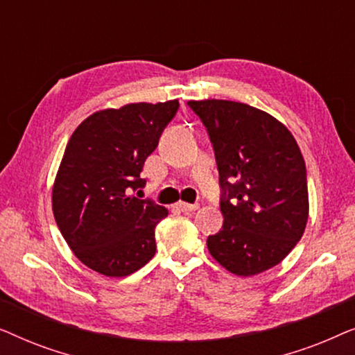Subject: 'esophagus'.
Listing matches in <instances>:
<instances>
[{
    "mask_svg": "<svg viewBox=\"0 0 355 355\" xmlns=\"http://www.w3.org/2000/svg\"><path fill=\"white\" fill-rule=\"evenodd\" d=\"M176 208L179 211L182 213H189V211H196L198 205H196V203H186V202H179L176 203Z\"/></svg>",
    "mask_w": 355,
    "mask_h": 355,
    "instance_id": "esophagus-1",
    "label": "esophagus"
}]
</instances>
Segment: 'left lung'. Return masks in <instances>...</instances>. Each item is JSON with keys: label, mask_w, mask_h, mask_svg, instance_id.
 Masks as SVG:
<instances>
[{"label": "left lung", "mask_w": 355, "mask_h": 355, "mask_svg": "<svg viewBox=\"0 0 355 355\" xmlns=\"http://www.w3.org/2000/svg\"><path fill=\"white\" fill-rule=\"evenodd\" d=\"M205 125L220 173L221 231L213 259L231 273L259 275L294 249L309 218L307 171L284 124L239 101H189Z\"/></svg>", "instance_id": "left-lung-1"}]
</instances>
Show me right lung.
Masks as SVG:
<instances>
[{
    "instance_id": "obj_1",
    "label": "right lung",
    "mask_w": 355,
    "mask_h": 355,
    "mask_svg": "<svg viewBox=\"0 0 355 355\" xmlns=\"http://www.w3.org/2000/svg\"><path fill=\"white\" fill-rule=\"evenodd\" d=\"M178 110L179 101L171 100L96 111L67 142L53 186V215L74 255L96 273L128 276L157 252L155 227L168 210L134 192L145 186V159Z\"/></svg>"
}]
</instances>
